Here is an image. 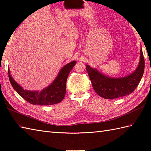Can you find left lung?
I'll use <instances>...</instances> for the list:
<instances>
[{"instance_id":"left-lung-1","label":"left lung","mask_w":151,"mask_h":151,"mask_svg":"<svg viewBox=\"0 0 151 151\" xmlns=\"http://www.w3.org/2000/svg\"><path fill=\"white\" fill-rule=\"evenodd\" d=\"M86 67L95 92L102 98L113 99L130 95L135 90L143 75L145 60L141 49L140 60L137 67L130 75L121 78L105 76L97 69L92 68L88 65H86Z\"/></svg>"}]
</instances>
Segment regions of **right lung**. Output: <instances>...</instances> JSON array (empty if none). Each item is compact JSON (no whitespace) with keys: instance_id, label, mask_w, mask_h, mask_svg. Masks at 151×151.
<instances>
[{"instance_id":"right-lung-1","label":"right lung","mask_w":151,"mask_h":151,"mask_svg":"<svg viewBox=\"0 0 151 151\" xmlns=\"http://www.w3.org/2000/svg\"><path fill=\"white\" fill-rule=\"evenodd\" d=\"M76 63V61H73L63 66L52 84L40 91L25 90L12 78L9 69L8 76L13 88L29 103L34 105H52L62 102L65 97L67 79Z\"/></svg>"}]
</instances>
